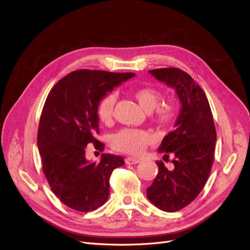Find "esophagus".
Listing matches in <instances>:
<instances>
[{"label": "esophagus", "instance_id": "1", "mask_svg": "<svg viewBox=\"0 0 250 250\" xmlns=\"http://www.w3.org/2000/svg\"><path fill=\"white\" fill-rule=\"evenodd\" d=\"M125 163L127 165H135V164H139L140 160L137 157H127L125 160Z\"/></svg>", "mask_w": 250, "mask_h": 250}]
</instances>
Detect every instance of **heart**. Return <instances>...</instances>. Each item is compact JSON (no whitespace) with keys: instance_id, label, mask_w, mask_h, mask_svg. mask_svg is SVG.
<instances>
[{"instance_id":"obj_1","label":"heart","mask_w":250,"mask_h":250,"mask_svg":"<svg viewBox=\"0 0 250 250\" xmlns=\"http://www.w3.org/2000/svg\"><path fill=\"white\" fill-rule=\"evenodd\" d=\"M134 98L138 100L141 107L151 112L155 109V122L162 125L171 123L175 118V107L172 104H161L163 96L157 89L153 87H141L133 92ZM117 101V95L110 93L104 96L97 107V113L103 123H108L113 115V108ZM151 142V135L140 129L127 128L116 133L112 137V145L116 149L130 154H141Z\"/></svg>"}]
</instances>
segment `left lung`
Instances as JSON below:
<instances>
[{"label":"left lung","mask_w":250,"mask_h":250,"mask_svg":"<svg viewBox=\"0 0 250 250\" xmlns=\"http://www.w3.org/2000/svg\"><path fill=\"white\" fill-rule=\"evenodd\" d=\"M149 73L174 88L180 110L174 129L158 148L164 158L174 155L173 167L156 162L158 173L147 188V197L162 210L176 211L190 204L207 184L214 163L216 128L208 98L190 75L176 67Z\"/></svg>","instance_id":"left-lung-1"}]
</instances>
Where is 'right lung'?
Masks as SVG:
<instances>
[{"label": "right lung", "mask_w": 250, "mask_h": 250, "mask_svg": "<svg viewBox=\"0 0 250 250\" xmlns=\"http://www.w3.org/2000/svg\"><path fill=\"white\" fill-rule=\"evenodd\" d=\"M133 73L78 70L67 74L51 89L44 102L37 132L42 171L52 191L66 207L89 211L106 202L112 171L123 157L101 154L100 163L86 160L85 149L94 144L103 151L97 107L113 87Z\"/></svg>", "instance_id": "add662e5"}]
</instances>
